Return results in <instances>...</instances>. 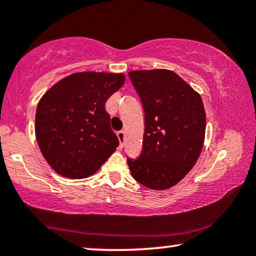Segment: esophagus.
Returning a JSON list of instances; mask_svg holds the SVG:
<instances>
[{
	"mask_svg": "<svg viewBox=\"0 0 256 256\" xmlns=\"http://www.w3.org/2000/svg\"><path fill=\"white\" fill-rule=\"evenodd\" d=\"M118 138V141H120V146H122V144H124V130H118L116 132Z\"/></svg>",
	"mask_w": 256,
	"mask_h": 256,
	"instance_id": "obj_1",
	"label": "esophagus"
}]
</instances>
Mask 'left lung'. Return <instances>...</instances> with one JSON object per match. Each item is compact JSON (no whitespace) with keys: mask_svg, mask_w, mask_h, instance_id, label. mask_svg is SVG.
<instances>
[{"mask_svg":"<svg viewBox=\"0 0 256 256\" xmlns=\"http://www.w3.org/2000/svg\"><path fill=\"white\" fill-rule=\"evenodd\" d=\"M144 110L142 152L127 158L136 182L166 190L183 180L200 155L206 115L199 94L169 70L128 73Z\"/></svg>","mask_w":256,"mask_h":256,"instance_id":"8db88e82","label":"left lung"}]
</instances>
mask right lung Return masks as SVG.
Here are the masks:
<instances>
[{"label": "right lung", "mask_w": 256, "mask_h": 256, "mask_svg": "<svg viewBox=\"0 0 256 256\" xmlns=\"http://www.w3.org/2000/svg\"><path fill=\"white\" fill-rule=\"evenodd\" d=\"M124 82L118 73L79 72L44 94L36 110L40 149L52 169L68 178L96 172L118 146L106 101Z\"/></svg>", "instance_id": "obj_1"}]
</instances>
